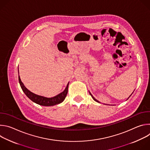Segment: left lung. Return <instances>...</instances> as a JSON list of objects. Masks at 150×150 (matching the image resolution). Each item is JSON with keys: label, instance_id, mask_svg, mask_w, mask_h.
<instances>
[{"label": "left lung", "instance_id": "left-lung-1", "mask_svg": "<svg viewBox=\"0 0 150 150\" xmlns=\"http://www.w3.org/2000/svg\"><path fill=\"white\" fill-rule=\"evenodd\" d=\"M89 93H90V91H89ZM90 94L91 96V97H92V98H93V100H95L96 101H97V102H98V103H100V102H99L98 100H96V98H94V97L93 96V95L91 94V93H90Z\"/></svg>", "mask_w": 150, "mask_h": 150}]
</instances>
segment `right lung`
Here are the masks:
<instances>
[{"label": "right lung", "mask_w": 150, "mask_h": 150, "mask_svg": "<svg viewBox=\"0 0 150 150\" xmlns=\"http://www.w3.org/2000/svg\"><path fill=\"white\" fill-rule=\"evenodd\" d=\"M19 82L21 85V87L22 88L23 92L25 93V94L33 102L35 103L36 104H38L41 105L43 106H52L56 104H58L59 103H61L63 100H65V97H67V95L68 94V85L69 82L67 85L66 88L65 89L63 92L59 94L58 95L51 97V98H47L45 97H42L41 96H38L37 94H34L33 93L29 91L24 85V83L21 81L20 77L19 76Z\"/></svg>", "instance_id": "1"}]
</instances>
